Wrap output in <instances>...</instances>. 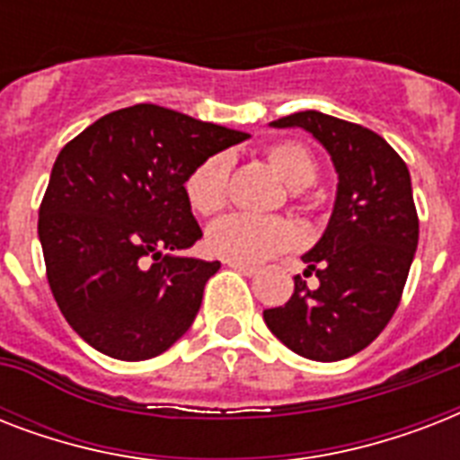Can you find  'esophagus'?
Masks as SVG:
<instances>
[{
	"label": "esophagus",
	"instance_id": "esophagus-1",
	"mask_svg": "<svg viewBox=\"0 0 460 460\" xmlns=\"http://www.w3.org/2000/svg\"><path fill=\"white\" fill-rule=\"evenodd\" d=\"M231 270H236V272L245 274V277H252V274H258V267L255 265H243V262H226Z\"/></svg>",
	"mask_w": 460,
	"mask_h": 460
}]
</instances>
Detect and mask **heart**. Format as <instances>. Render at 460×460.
<instances>
[{"label": "heart", "mask_w": 460, "mask_h": 460, "mask_svg": "<svg viewBox=\"0 0 460 460\" xmlns=\"http://www.w3.org/2000/svg\"><path fill=\"white\" fill-rule=\"evenodd\" d=\"M267 162L288 188H305L317 179V159L298 140H277L267 147ZM229 157L212 155L193 166L183 181V193L195 215L212 217L226 205ZM298 234L284 219L251 215H229L215 222L208 231V248L229 262L255 265L291 251Z\"/></svg>", "instance_id": "obj_1"}]
</instances>
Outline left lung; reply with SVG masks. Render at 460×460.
Returning <instances> with one entry per match:
<instances>
[{"mask_svg": "<svg viewBox=\"0 0 460 460\" xmlns=\"http://www.w3.org/2000/svg\"><path fill=\"white\" fill-rule=\"evenodd\" d=\"M274 128H305L320 140L339 173L334 212L313 251L307 289L294 277V296L265 310L270 332L310 360L332 363L370 346L396 313L418 248V212L406 162L365 126L322 111H296Z\"/></svg>", "mask_w": 460, "mask_h": 460, "instance_id": "1", "label": "left lung"}]
</instances>
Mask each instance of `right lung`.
<instances>
[{
	"label": "right lung",
	"instance_id": "1",
	"mask_svg": "<svg viewBox=\"0 0 460 460\" xmlns=\"http://www.w3.org/2000/svg\"><path fill=\"white\" fill-rule=\"evenodd\" d=\"M245 138L166 107L133 104L64 146L38 236L54 301L83 341L133 363L186 334L219 262L176 255L202 236L183 181L202 159Z\"/></svg>",
	"mask_w": 460,
	"mask_h": 460
}]
</instances>
